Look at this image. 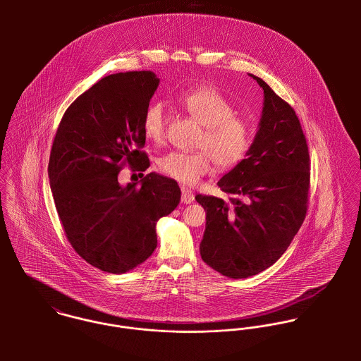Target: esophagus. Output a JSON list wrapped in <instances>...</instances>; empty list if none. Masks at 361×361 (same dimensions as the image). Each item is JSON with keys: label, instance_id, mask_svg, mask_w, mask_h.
<instances>
[{"label": "esophagus", "instance_id": "obj_1", "mask_svg": "<svg viewBox=\"0 0 361 361\" xmlns=\"http://www.w3.org/2000/svg\"><path fill=\"white\" fill-rule=\"evenodd\" d=\"M193 200H195V195H193V192L183 186V188H182V203H185V204H190V203H193Z\"/></svg>", "mask_w": 361, "mask_h": 361}]
</instances>
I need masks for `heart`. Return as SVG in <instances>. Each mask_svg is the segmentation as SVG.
I'll list each match as a JSON object with an SVG mask.
<instances>
[{
    "mask_svg": "<svg viewBox=\"0 0 361 361\" xmlns=\"http://www.w3.org/2000/svg\"><path fill=\"white\" fill-rule=\"evenodd\" d=\"M180 103L204 132L195 153L171 152L158 161L159 171L185 186H193L212 171L214 161L221 169L239 165L252 149L253 129L249 121L236 115V108L216 89L203 86L180 96ZM168 115L161 102L149 104L143 114V130L157 145L166 136Z\"/></svg>",
    "mask_w": 361,
    "mask_h": 361,
    "instance_id": "1",
    "label": "heart"
}]
</instances>
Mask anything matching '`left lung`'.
<instances>
[{"label": "left lung", "instance_id": "1", "mask_svg": "<svg viewBox=\"0 0 361 361\" xmlns=\"http://www.w3.org/2000/svg\"><path fill=\"white\" fill-rule=\"evenodd\" d=\"M253 79L264 90L259 129L247 158L218 182L232 197L226 203L196 196L207 211L202 258L233 279L256 275L276 262L309 208V146L300 121L290 104L262 79Z\"/></svg>", "mask_w": 361, "mask_h": 361}]
</instances>
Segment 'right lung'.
<instances>
[{
  "label": "right lung",
  "instance_id": "1",
  "mask_svg": "<svg viewBox=\"0 0 361 361\" xmlns=\"http://www.w3.org/2000/svg\"><path fill=\"white\" fill-rule=\"evenodd\" d=\"M159 80L150 71L103 78L65 111L52 142L49 176L68 242L93 267L122 274L150 257L155 224L180 202L173 179L143 175V114ZM125 164L142 171V185L122 188Z\"/></svg>",
  "mask_w": 361,
  "mask_h": 361
}]
</instances>
